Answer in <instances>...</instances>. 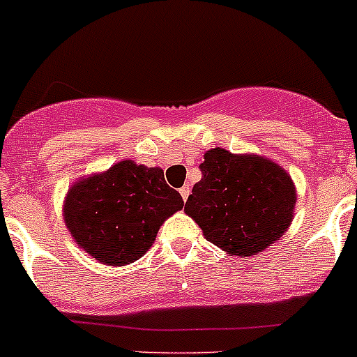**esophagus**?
I'll return each instance as SVG.
<instances>
[{"instance_id":"1","label":"esophagus","mask_w":357,"mask_h":357,"mask_svg":"<svg viewBox=\"0 0 357 357\" xmlns=\"http://www.w3.org/2000/svg\"><path fill=\"white\" fill-rule=\"evenodd\" d=\"M178 191H181V196H182V198H184V202L188 200L189 192H191V189H189V185H182V188L178 189Z\"/></svg>"}]
</instances>
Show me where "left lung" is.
<instances>
[{
  "label": "left lung",
  "instance_id": "left-lung-1",
  "mask_svg": "<svg viewBox=\"0 0 357 357\" xmlns=\"http://www.w3.org/2000/svg\"><path fill=\"white\" fill-rule=\"evenodd\" d=\"M184 212L208 243L230 257L266 251L292 225L297 189L278 162L258 153H231L215 146L205 152Z\"/></svg>",
  "mask_w": 357,
  "mask_h": 357
}]
</instances>
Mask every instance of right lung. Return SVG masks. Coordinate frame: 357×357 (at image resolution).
Wrapping results in <instances>:
<instances>
[{
	"instance_id": "1",
	"label": "right lung",
	"mask_w": 357,
	"mask_h": 357,
	"mask_svg": "<svg viewBox=\"0 0 357 357\" xmlns=\"http://www.w3.org/2000/svg\"><path fill=\"white\" fill-rule=\"evenodd\" d=\"M182 207V196L166 184L161 168L126 159L74 182L61 214L84 253L120 267L142 258L162 223Z\"/></svg>"
}]
</instances>
